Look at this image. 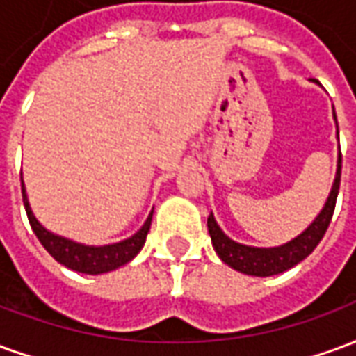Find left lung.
<instances>
[{
    "label": "left lung",
    "mask_w": 356,
    "mask_h": 356,
    "mask_svg": "<svg viewBox=\"0 0 356 356\" xmlns=\"http://www.w3.org/2000/svg\"><path fill=\"white\" fill-rule=\"evenodd\" d=\"M334 118H336V112H334ZM339 179H341V150H339V158H337L336 179H334V185H332L328 200L324 204L322 211L299 236L286 242L282 246L252 248L238 244L219 229L216 217L209 213L208 231L217 255L221 257V261L227 263L234 270L252 276H273L298 265L318 246V242L328 229L332 216H334V208H336L337 193H339Z\"/></svg>",
    "instance_id": "1"
}]
</instances>
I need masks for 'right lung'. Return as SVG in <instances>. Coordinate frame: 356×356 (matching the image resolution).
Instances as JSON below:
<instances>
[{
  "label": "right lung",
  "mask_w": 356,
  "mask_h": 356,
  "mask_svg": "<svg viewBox=\"0 0 356 356\" xmlns=\"http://www.w3.org/2000/svg\"><path fill=\"white\" fill-rule=\"evenodd\" d=\"M20 186H22V202H24V209H26L32 231L38 236V240L42 242V246L49 252L51 257L57 259L65 267L83 273V275H102V273L114 270V268L131 261L133 257L140 252V248L145 246L148 229L152 223V211H150L145 225L133 234L131 238L122 240L116 244H108V246H86V244H78L74 240L63 238V236L47 231L32 213L24 183H20Z\"/></svg>",
  "instance_id": "obj_1"
}]
</instances>
